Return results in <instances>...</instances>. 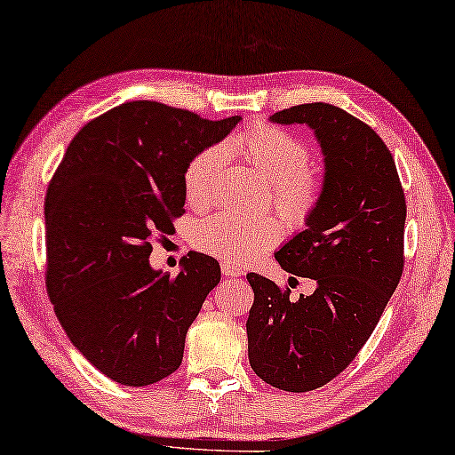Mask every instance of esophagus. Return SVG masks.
<instances>
[{
	"instance_id": "1",
	"label": "esophagus",
	"mask_w": 455,
	"mask_h": 455,
	"mask_svg": "<svg viewBox=\"0 0 455 455\" xmlns=\"http://www.w3.org/2000/svg\"><path fill=\"white\" fill-rule=\"evenodd\" d=\"M221 272H223V276H226V278H237V276H242V274H243L240 267H235L234 264H228V262L221 264Z\"/></svg>"
}]
</instances>
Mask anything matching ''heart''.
<instances>
[{"mask_svg": "<svg viewBox=\"0 0 455 455\" xmlns=\"http://www.w3.org/2000/svg\"><path fill=\"white\" fill-rule=\"evenodd\" d=\"M229 148L256 167L270 181L272 199L292 221H304L315 210L320 179L308 167L310 148L302 139L280 126L256 124L237 135ZM226 163V147L213 145L199 151L183 173L185 199L196 210H205L215 197ZM282 237V223L270 213L240 215L215 213L193 229V243L201 251L218 256L234 266H248L274 248Z\"/></svg>", "mask_w": 455, "mask_h": 455, "instance_id": "obj_1", "label": "heart"}]
</instances>
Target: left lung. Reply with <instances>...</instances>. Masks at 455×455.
<instances>
[{"mask_svg": "<svg viewBox=\"0 0 455 455\" xmlns=\"http://www.w3.org/2000/svg\"><path fill=\"white\" fill-rule=\"evenodd\" d=\"M270 121L310 126L324 155L307 229L276 251L286 272L316 288L292 302L290 290L250 272L248 356L267 385L304 393L340 375L375 331L403 274L407 205L391 151L347 110L310 102Z\"/></svg>", "mask_w": 455, "mask_h": 455, "instance_id": "obj_1", "label": "left lung"}]
</instances>
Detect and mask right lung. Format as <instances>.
<instances>
[{"label":"right lung","instance_id":"obj_1","mask_svg":"<svg viewBox=\"0 0 455 455\" xmlns=\"http://www.w3.org/2000/svg\"><path fill=\"white\" fill-rule=\"evenodd\" d=\"M242 116L207 121L132 100L86 123L48 185L46 288L66 337L102 375L145 387L175 373L218 259L183 258L177 276L148 264L157 235L183 215V173Z\"/></svg>","mask_w":455,"mask_h":455}]
</instances>
